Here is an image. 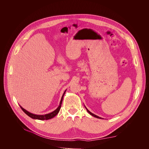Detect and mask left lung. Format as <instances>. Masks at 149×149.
Returning <instances> with one entry per match:
<instances>
[{
	"label": "left lung",
	"instance_id": "obj_1",
	"mask_svg": "<svg viewBox=\"0 0 149 149\" xmlns=\"http://www.w3.org/2000/svg\"><path fill=\"white\" fill-rule=\"evenodd\" d=\"M85 107H86V106H85ZM86 109H87V111H88V113H89V114H90L91 116H94V117H96V118H101V119H103V118H101V117H98V116H96V115H95V114H94L93 113H92L91 112H90L87 108H86Z\"/></svg>",
	"mask_w": 149,
	"mask_h": 149
}]
</instances>
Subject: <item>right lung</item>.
Wrapping results in <instances>:
<instances>
[{
    "label": "right lung",
    "mask_w": 149,
    "mask_h": 149,
    "mask_svg": "<svg viewBox=\"0 0 149 149\" xmlns=\"http://www.w3.org/2000/svg\"><path fill=\"white\" fill-rule=\"evenodd\" d=\"M66 92V90L65 91V92L63 93V95H62V97L61 98V101H60V103H59V105L58 106V107L54 111H52V113H50L49 114H45V115H37V114H32L31 113H29V111H26L25 109H24V108H22L21 106L20 105V107L21 108V109H22L23 110V111L26 114H27L29 117H30L31 118H33V119H37V120H49V119H51L53 117H54L59 111L60 110V109L61 107V104H62V100H63V95H64L65 93Z\"/></svg>",
    "instance_id": "1"
}]
</instances>
